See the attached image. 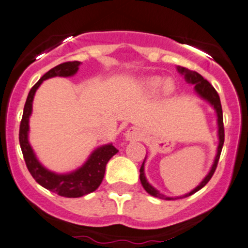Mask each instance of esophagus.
Wrapping results in <instances>:
<instances>
[{
	"label": "esophagus",
	"instance_id": "1",
	"mask_svg": "<svg viewBox=\"0 0 248 248\" xmlns=\"http://www.w3.org/2000/svg\"><path fill=\"white\" fill-rule=\"evenodd\" d=\"M141 138V132L137 127H131L124 133V139L127 141H132V140H139Z\"/></svg>",
	"mask_w": 248,
	"mask_h": 248
}]
</instances>
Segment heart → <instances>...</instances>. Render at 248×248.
<instances>
[{"instance_id":"heart-1","label":"heart","mask_w":248,"mask_h":248,"mask_svg":"<svg viewBox=\"0 0 248 248\" xmlns=\"http://www.w3.org/2000/svg\"><path fill=\"white\" fill-rule=\"evenodd\" d=\"M140 88L142 93L148 96L157 95L161 90L163 95L169 96L174 91V83L172 79H164L159 76H148L142 78L140 82Z\"/></svg>"}]
</instances>
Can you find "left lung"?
<instances>
[{
	"label": "left lung",
	"instance_id": "left-lung-1",
	"mask_svg": "<svg viewBox=\"0 0 248 248\" xmlns=\"http://www.w3.org/2000/svg\"><path fill=\"white\" fill-rule=\"evenodd\" d=\"M177 71H178L182 76H184V79H186L189 84L194 85V89H195V91H196L197 95H199L202 100L207 101V102L213 107L214 110H215L216 122H217L218 145H217V151H216L215 159H214V163H213L212 168H210L209 172H208L207 176L202 179V182H201V183L196 187H195V189H192L191 191L187 192V194H186V195H182V196H174V197L166 196V195L160 194V192H159V190H157L155 186H152L150 183H148L147 178H146V176H145V161H146V157H145L144 163H142L141 168H140V182H141L142 186H144V189L151 195V196H155V197H158V199L168 200V201L183 199V197L190 196V195L195 194V192L199 191L200 189H202V187L210 181V178H212L214 172H215V170H216V166H217V163H218V158H220L221 151H222L223 142H225V129H223L222 107H221L218 93H216L215 89H214L213 85L210 84L207 79H204V78L201 76L200 74H197V72L190 71V70H187V69H186V67H182V66H177Z\"/></svg>",
	"mask_w": 248,
	"mask_h": 248
}]
</instances>
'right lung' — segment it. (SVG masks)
<instances>
[{
    "label": "right lung",
    "instance_id": "add662e5",
    "mask_svg": "<svg viewBox=\"0 0 248 248\" xmlns=\"http://www.w3.org/2000/svg\"><path fill=\"white\" fill-rule=\"evenodd\" d=\"M79 65L80 62H62L46 72L36 82V84L31 89L27 100H26L19 133L21 151H22L28 171L31 172L33 178L41 186L49 191L56 192L59 196L74 197V199L90 194L100 186L103 181L107 163L109 161V159L119 152V150H116L113 144L102 145L91 152L89 158L80 168L76 169L75 171L67 172V173H57V172L46 169L38 160L34 151L30 144V140H28V133H30V117L32 115L33 109V98H34L35 91L40 87L41 83L52 77L74 76L77 74Z\"/></svg>",
    "mask_w": 248,
    "mask_h": 248
}]
</instances>
